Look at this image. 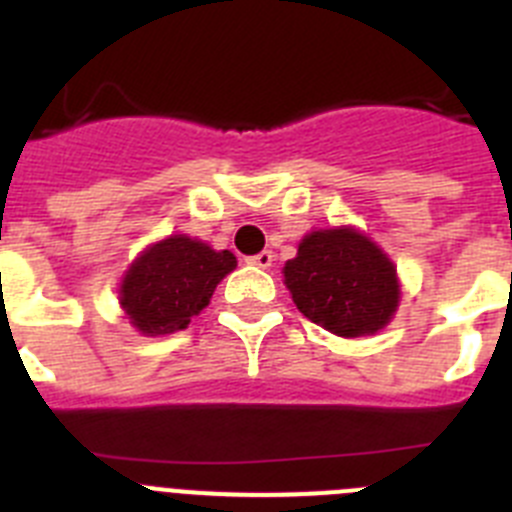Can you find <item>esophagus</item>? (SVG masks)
I'll return each mask as SVG.
<instances>
[{
	"instance_id": "esophagus-1",
	"label": "esophagus",
	"mask_w": 512,
	"mask_h": 512,
	"mask_svg": "<svg viewBox=\"0 0 512 512\" xmlns=\"http://www.w3.org/2000/svg\"><path fill=\"white\" fill-rule=\"evenodd\" d=\"M271 261H274V253L261 251V253H256V256H251V259H248V264L259 266V269H269Z\"/></svg>"
}]
</instances>
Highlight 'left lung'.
Masks as SVG:
<instances>
[{
    "label": "left lung",
    "mask_w": 512,
    "mask_h": 512,
    "mask_svg": "<svg viewBox=\"0 0 512 512\" xmlns=\"http://www.w3.org/2000/svg\"><path fill=\"white\" fill-rule=\"evenodd\" d=\"M284 284L307 320L341 338L382 330L400 302L395 264L346 225L307 233L284 264Z\"/></svg>",
    "instance_id": "obj_1"
}]
</instances>
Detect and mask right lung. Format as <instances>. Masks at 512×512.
Here are the masks:
<instances>
[{
  "mask_svg": "<svg viewBox=\"0 0 512 512\" xmlns=\"http://www.w3.org/2000/svg\"><path fill=\"white\" fill-rule=\"evenodd\" d=\"M235 264L230 251H215L189 235H169L125 271L120 305L143 336L176 333L210 305L215 287Z\"/></svg>",
  "mask_w": 512,
  "mask_h": 512,
  "instance_id": "right-lung-1",
  "label": "right lung"
}]
</instances>
